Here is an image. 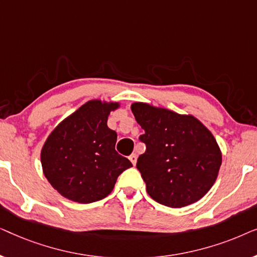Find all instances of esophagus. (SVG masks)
<instances>
[{"instance_id":"esophagus-1","label":"esophagus","mask_w":257,"mask_h":257,"mask_svg":"<svg viewBox=\"0 0 257 257\" xmlns=\"http://www.w3.org/2000/svg\"><path fill=\"white\" fill-rule=\"evenodd\" d=\"M137 158H138V156H137L136 153H133V154H131V156L128 157V159L131 160V163H132L133 166H136V164H137Z\"/></svg>"}]
</instances>
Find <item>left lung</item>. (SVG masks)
Instances as JSON below:
<instances>
[{
    "label": "left lung",
    "mask_w": 257,
    "mask_h": 257,
    "mask_svg": "<svg viewBox=\"0 0 257 257\" xmlns=\"http://www.w3.org/2000/svg\"><path fill=\"white\" fill-rule=\"evenodd\" d=\"M145 131V153L137 161L149 195L161 205L181 208L206 195L215 182L222 154L212 132L192 114H179L146 103H133Z\"/></svg>",
    "instance_id": "8db88e82"
}]
</instances>
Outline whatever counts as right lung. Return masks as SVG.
<instances>
[{
	"label": "right lung",
	"mask_w": 257,
	"mask_h": 257,
	"mask_svg": "<svg viewBox=\"0 0 257 257\" xmlns=\"http://www.w3.org/2000/svg\"><path fill=\"white\" fill-rule=\"evenodd\" d=\"M117 101L89 100L56 126L41 151L43 173L64 198L91 203L110 194L119 175L132 167L115 151L117 133L107 118Z\"/></svg>",
	"instance_id": "obj_1"
}]
</instances>
